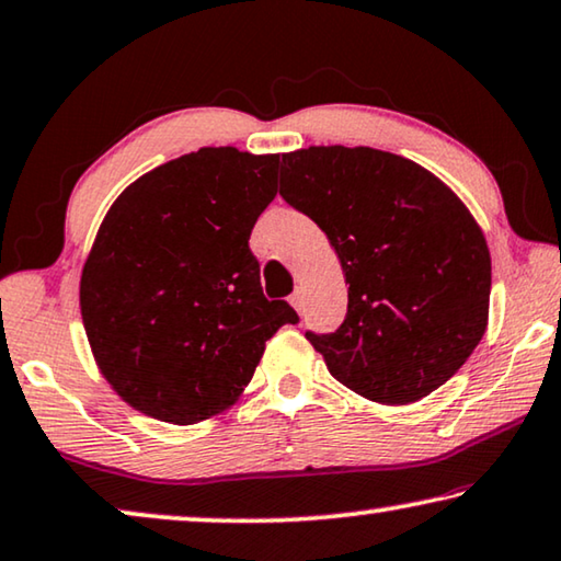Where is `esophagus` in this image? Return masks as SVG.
<instances>
[{
  "label": "esophagus",
  "mask_w": 561,
  "mask_h": 561,
  "mask_svg": "<svg viewBox=\"0 0 561 561\" xmlns=\"http://www.w3.org/2000/svg\"><path fill=\"white\" fill-rule=\"evenodd\" d=\"M290 304H294L298 313H304V294H300V290H296V294L290 296Z\"/></svg>",
  "instance_id": "esophagus-1"
}]
</instances>
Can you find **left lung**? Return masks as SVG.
<instances>
[{"mask_svg":"<svg viewBox=\"0 0 561 561\" xmlns=\"http://www.w3.org/2000/svg\"><path fill=\"white\" fill-rule=\"evenodd\" d=\"M280 197L327 232L348 283L334 334L306 331L331 377L381 404L445 385L489 327L483 230L433 172L369 146L283 153Z\"/></svg>","mask_w":561,"mask_h":561,"instance_id":"8db88e82","label":"left lung"}]
</instances>
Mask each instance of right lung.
I'll return each instance as SVG.
<instances>
[{"instance_id":"1","label":"right lung","mask_w":561,"mask_h":561,"mask_svg":"<svg viewBox=\"0 0 561 561\" xmlns=\"http://www.w3.org/2000/svg\"><path fill=\"white\" fill-rule=\"evenodd\" d=\"M278 153L205 146L121 192L80 275V313L105 381L172 425L240 400L265 341L298 323L267 300L250 232L278 194Z\"/></svg>"}]
</instances>
